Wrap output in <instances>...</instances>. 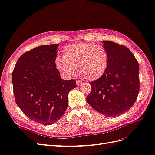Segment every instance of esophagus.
Instances as JSON below:
<instances>
[{
  "mask_svg": "<svg viewBox=\"0 0 155 155\" xmlns=\"http://www.w3.org/2000/svg\"><path fill=\"white\" fill-rule=\"evenodd\" d=\"M82 82L81 81H80V80H78V81H77V86H80V85H81V84H82Z\"/></svg>",
  "mask_w": 155,
  "mask_h": 155,
  "instance_id": "34e87169",
  "label": "esophagus"
}]
</instances>
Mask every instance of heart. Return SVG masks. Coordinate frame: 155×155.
I'll return each mask as SVG.
<instances>
[{
  "label": "heart",
  "mask_w": 155,
  "mask_h": 155,
  "mask_svg": "<svg viewBox=\"0 0 155 155\" xmlns=\"http://www.w3.org/2000/svg\"><path fill=\"white\" fill-rule=\"evenodd\" d=\"M63 56H57L55 65L65 76L74 73L75 69L82 77L94 81L105 74L109 64V54L104 47L94 43H80L67 46Z\"/></svg>",
  "instance_id": "heart-1"
}]
</instances>
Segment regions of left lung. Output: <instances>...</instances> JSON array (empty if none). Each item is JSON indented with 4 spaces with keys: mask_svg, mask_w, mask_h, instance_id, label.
I'll return each instance as SVG.
<instances>
[{
    "mask_svg": "<svg viewBox=\"0 0 155 155\" xmlns=\"http://www.w3.org/2000/svg\"><path fill=\"white\" fill-rule=\"evenodd\" d=\"M109 54V64L102 77L91 82L86 101L98 112L116 117L134 106L139 91V63L127 47L103 41Z\"/></svg>",
    "mask_w": 155,
    "mask_h": 155,
    "instance_id": "1",
    "label": "left lung"
}]
</instances>
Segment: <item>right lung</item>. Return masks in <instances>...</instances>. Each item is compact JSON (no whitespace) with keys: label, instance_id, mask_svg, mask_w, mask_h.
<instances>
[{"label":"right lung","instance_id":"obj_1","mask_svg":"<svg viewBox=\"0 0 155 155\" xmlns=\"http://www.w3.org/2000/svg\"><path fill=\"white\" fill-rule=\"evenodd\" d=\"M58 45L38 46L18 59L12 74L15 102L31 120L43 125L58 121L68 106L76 81L63 80L56 69Z\"/></svg>","mask_w":155,"mask_h":155}]
</instances>
